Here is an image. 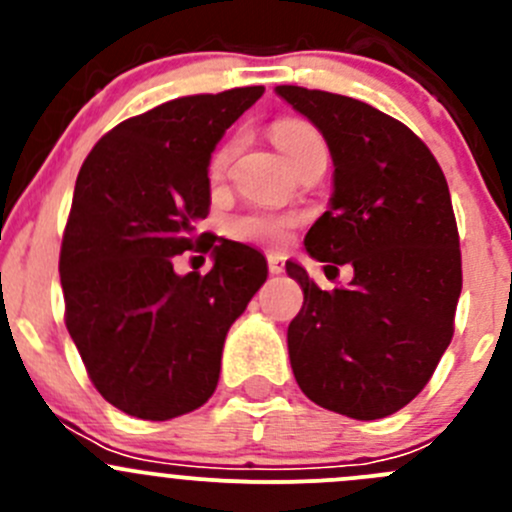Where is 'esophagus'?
<instances>
[{"mask_svg":"<svg viewBox=\"0 0 512 512\" xmlns=\"http://www.w3.org/2000/svg\"><path fill=\"white\" fill-rule=\"evenodd\" d=\"M267 267L272 275H282L285 272V257L282 255H267Z\"/></svg>","mask_w":512,"mask_h":512,"instance_id":"obj_1","label":"esophagus"}]
</instances>
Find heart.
I'll use <instances>...</instances> for the list:
<instances>
[{
    "mask_svg": "<svg viewBox=\"0 0 512 512\" xmlns=\"http://www.w3.org/2000/svg\"><path fill=\"white\" fill-rule=\"evenodd\" d=\"M272 141L280 148L285 160L294 158V153L302 151L307 143L319 141V133L314 131L309 123L297 121V118H287L272 126ZM232 146H223L210 160V178L218 180L225 173L227 163H230ZM294 225V218L280 213H265V210H252V213H242L230 220V235L237 240H250V242H280L285 240L289 227Z\"/></svg>",
    "mask_w": 512,
    "mask_h": 512,
    "instance_id": "heart-1",
    "label": "heart"
}]
</instances>
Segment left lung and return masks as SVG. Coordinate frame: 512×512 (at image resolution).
<instances>
[{"mask_svg":"<svg viewBox=\"0 0 512 512\" xmlns=\"http://www.w3.org/2000/svg\"><path fill=\"white\" fill-rule=\"evenodd\" d=\"M327 141L334 163L329 210L304 237L309 257L349 287L304 289L287 349L299 389L322 409L374 421L404 409L428 384L453 337L461 250L446 175L411 128L356 98L277 86Z\"/></svg>","mask_w":512,"mask_h":512,"instance_id":"1","label":"left lung"}]
</instances>
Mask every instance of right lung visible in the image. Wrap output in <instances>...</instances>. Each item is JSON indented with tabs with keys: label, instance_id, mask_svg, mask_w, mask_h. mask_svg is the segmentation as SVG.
I'll list each match as a JSON object with an SVG mask.
<instances>
[{
	"label": "right lung",
	"instance_id": "add662e5",
	"mask_svg": "<svg viewBox=\"0 0 512 512\" xmlns=\"http://www.w3.org/2000/svg\"><path fill=\"white\" fill-rule=\"evenodd\" d=\"M262 94L160 103L111 128L81 165L59 257L66 329L98 394L123 414L168 421L203 406L227 329L265 285V255L232 240L215 245L208 276L172 270L185 249L213 246L193 245L210 210V156Z\"/></svg>",
	"mask_w": 512,
	"mask_h": 512
}]
</instances>
